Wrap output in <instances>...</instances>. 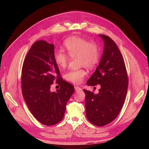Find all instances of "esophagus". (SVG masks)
Here are the masks:
<instances>
[{
	"label": "esophagus",
	"instance_id": "esophagus-1",
	"mask_svg": "<svg viewBox=\"0 0 149 149\" xmlns=\"http://www.w3.org/2000/svg\"><path fill=\"white\" fill-rule=\"evenodd\" d=\"M74 89H75V91L76 92H77V91H81V90H82L81 88H80L78 86H74Z\"/></svg>",
	"mask_w": 149,
	"mask_h": 149
}]
</instances>
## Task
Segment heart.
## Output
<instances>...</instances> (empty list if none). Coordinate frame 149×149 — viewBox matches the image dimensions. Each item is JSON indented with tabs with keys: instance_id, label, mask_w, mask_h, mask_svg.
I'll return each instance as SVG.
<instances>
[{
	"instance_id": "1",
	"label": "heart",
	"mask_w": 149,
	"mask_h": 149,
	"mask_svg": "<svg viewBox=\"0 0 149 149\" xmlns=\"http://www.w3.org/2000/svg\"><path fill=\"white\" fill-rule=\"evenodd\" d=\"M64 47L67 53L71 58L78 56V64L88 68H93L100 60V53L98 45L93 42L76 36L66 38L64 42ZM54 60L56 64L61 68H64L69 60V56L65 52L57 50L54 53ZM87 73L84 69L71 70L65 74V78L74 84H79Z\"/></svg>"
}]
</instances>
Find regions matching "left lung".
I'll list each match as a JSON object with an SVG mask.
<instances>
[{
	"label": "left lung",
	"mask_w": 149,
	"mask_h": 149,
	"mask_svg": "<svg viewBox=\"0 0 149 149\" xmlns=\"http://www.w3.org/2000/svg\"><path fill=\"white\" fill-rule=\"evenodd\" d=\"M104 41V50L100 63L87 81L88 86L100 84L98 94L83 89L86 114L93 124L104 126L118 116L125 101L128 78L124 58L119 48L110 37L99 35Z\"/></svg>",
	"instance_id": "obj_1"
}]
</instances>
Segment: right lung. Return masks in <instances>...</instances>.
<instances>
[{"mask_svg": "<svg viewBox=\"0 0 149 149\" xmlns=\"http://www.w3.org/2000/svg\"><path fill=\"white\" fill-rule=\"evenodd\" d=\"M54 45L45 40L35 42L26 55L22 70V91L30 111L40 123L53 125L60 122L66 103L74 88L60 77L54 60ZM56 81L60 88L52 92Z\"/></svg>", "mask_w": 149, "mask_h": 149, "instance_id": "right-lung-1", "label": "right lung"}]
</instances>
